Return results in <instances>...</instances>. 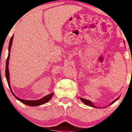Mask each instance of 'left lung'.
<instances>
[{
	"instance_id": "left-lung-1",
	"label": "left lung",
	"mask_w": 132,
	"mask_h": 132,
	"mask_svg": "<svg viewBox=\"0 0 132 132\" xmlns=\"http://www.w3.org/2000/svg\"><path fill=\"white\" fill-rule=\"evenodd\" d=\"M80 99H81V101H82V102H84V104H86V105H89V106H90V107H95V108H97V107H95V105H94V104H92V102H90V101H89V100H87V99H83V98H81V97L80 98ZM118 99H119V97H118L117 99L115 100L114 101H113V102L111 103V104H113V102H116V101H117Z\"/></svg>"
}]
</instances>
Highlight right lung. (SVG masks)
I'll list each match as a JSON object with an SVG mask.
<instances>
[{
	"label": "right lung",
	"mask_w": 132,
	"mask_h": 132,
	"mask_svg": "<svg viewBox=\"0 0 132 132\" xmlns=\"http://www.w3.org/2000/svg\"><path fill=\"white\" fill-rule=\"evenodd\" d=\"M13 35L11 37L10 40V42H9V55L8 57H7V61H6V66H5V76H6V79H7V82H8L9 86L10 87V90H11L12 93V94L14 95L15 97L16 98V99L19 100V101H20L21 102L23 103L24 104H26L27 105L29 106H38L40 105H42V104H45V103L48 102V101L50 100L51 98H52L53 95V93H51L50 94L46 95V96L43 97V98L42 99H38V100H33V101H28V100H23V99H21L20 98L17 97L15 95L13 94V92H12L11 89V86H10V78H9V57H10V49H11V46L12 44V41H13Z\"/></svg>",
	"instance_id": "obj_1"
}]
</instances>
